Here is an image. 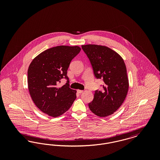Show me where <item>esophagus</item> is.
Wrapping results in <instances>:
<instances>
[{
	"mask_svg": "<svg viewBox=\"0 0 160 160\" xmlns=\"http://www.w3.org/2000/svg\"><path fill=\"white\" fill-rule=\"evenodd\" d=\"M77 92H78V93H83V91H82V90H78Z\"/></svg>",
	"mask_w": 160,
	"mask_h": 160,
	"instance_id": "1",
	"label": "esophagus"
}]
</instances>
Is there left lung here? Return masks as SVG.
<instances>
[{
  "label": "left lung",
  "mask_w": 160,
  "mask_h": 160,
  "mask_svg": "<svg viewBox=\"0 0 160 160\" xmlns=\"http://www.w3.org/2000/svg\"><path fill=\"white\" fill-rule=\"evenodd\" d=\"M82 48L90 61L94 76L104 83L102 91L95 92L89 107L99 117L111 115L122 105L128 91L125 62L119 54L106 46L88 44Z\"/></svg>",
  "instance_id": "8db88e82"
}]
</instances>
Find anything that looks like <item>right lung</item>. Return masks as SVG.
Listing matches in <instances>:
<instances>
[{"mask_svg":"<svg viewBox=\"0 0 160 160\" xmlns=\"http://www.w3.org/2000/svg\"><path fill=\"white\" fill-rule=\"evenodd\" d=\"M78 46H56L33 59L28 71L31 98L43 113L54 118L66 112L76 98V91L69 88L67 70L72 59L80 53ZM66 84L58 88L62 78Z\"/></svg>","mask_w":160,"mask_h":160,"instance_id":"obj_1","label":"right lung"}]
</instances>
